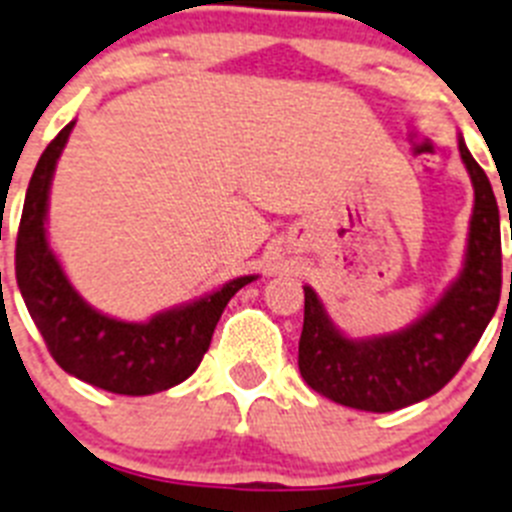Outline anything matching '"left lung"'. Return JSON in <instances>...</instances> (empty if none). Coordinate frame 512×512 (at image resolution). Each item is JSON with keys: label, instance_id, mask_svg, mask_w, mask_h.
<instances>
[{"label": "left lung", "instance_id": "obj_1", "mask_svg": "<svg viewBox=\"0 0 512 512\" xmlns=\"http://www.w3.org/2000/svg\"><path fill=\"white\" fill-rule=\"evenodd\" d=\"M458 148L474 182L466 265L422 320L393 336L356 341L343 336L315 291L304 286L299 372L330 401L377 414L424 401L453 380L495 315L502 289L500 210L482 166L463 140Z\"/></svg>", "mask_w": 512, "mask_h": 512}]
</instances>
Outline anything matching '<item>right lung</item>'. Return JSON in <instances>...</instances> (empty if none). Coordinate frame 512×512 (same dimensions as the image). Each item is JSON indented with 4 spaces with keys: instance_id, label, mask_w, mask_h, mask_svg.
I'll list each match as a JSON object with an SVG mask.
<instances>
[{
    "instance_id": "add662e5",
    "label": "right lung",
    "mask_w": 512,
    "mask_h": 512,
    "mask_svg": "<svg viewBox=\"0 0 512 512\" xmlns=\"http://www.w3.org/2000/svg\"><path fill=\"white\" fill-rule=\"evenodd\" d=\"M72 127L75 122L46 145L30 176L15 244L17 286L46 349L64 372L109 393H161L195 372L223 307L255 276L234 278L213 294L161 312L150 322H122L88 307L46 242L51 176Z\"/></svg>"
}]
</instances>
